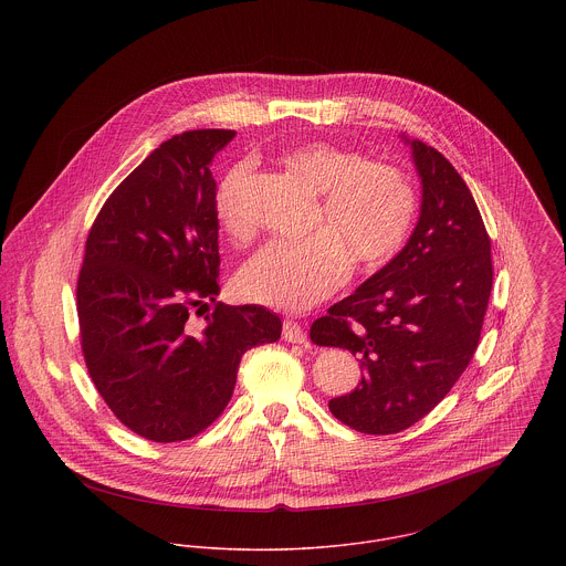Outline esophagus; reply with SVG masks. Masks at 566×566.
I'll list each match as a JSON object with an SVG mask.
<instances>
[{"mask_svg": "<svg viewBox=\"0 0 566 566\" xmlns=\"http://www.w3.org/2000/svg\"><path fill=\"white\" fill-rule=\"evenodd\" d=\"M283 339L292 342V344H303V342H307V333H305L303 324L285 321L283 323Z\"/></svg>", "mask_w": 566, "mask_h": 566, "instance_id": "1", "label": "esophagus"}]
</instances>
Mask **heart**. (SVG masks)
Listing matches in <instances>:
<instances>
[{
  "mask_svg": "<svg viewBox=\"0 0 566 566\" xmlns=\"http://www.w3.org/2000/svg\"><path fill=\"white\" fill-rule=\"evenodd\" d=\"M283 163L318 196L310 238L272 240L238 274L245 301L285 312H303L331 296L355 270L370 272L392 261L407 242L416 218V191L390 165L333 142L292 148ZM250 163L227 169L213 191V213L235 243L254 238L248 207Z\"/></svg>",
  "mask_w": 566,
  "mask_h": 566,
  "instance_id": "heart-1",
  "label": "heart"
}]
</instances>
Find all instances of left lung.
Here are the masks:
<instances>
[{"instance_id":"1","label":"left lung","mask_w":566,"mask_h":566,"mask_svg":"<svg viewBox=\"0 0 566 566\" xmlns=\"http://www.w3.org/2000/svg\"><path fill=\"white\" fill-rule=\"evenodd\" d=\"M420 220L403 250L312 324L321 346L350 350L361 381L328 401L359 433H399L440 403L471 364L492 290L482 213L458 169L411 142Z\"/></svg>"}]
</instances>
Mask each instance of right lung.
Masks as SVG:
<instances>
[{
  "mask_svg": "<svg viewBox=\"0 0 566 566\" xmlns=\"http://www.w3.org/2000/svg\"><path fill=\"white\" fill-rule=\"evenodd\" d=\"M235 130L174 135L106 198L84 243L76 303L86 370L115 418L153 442L205 431L231 401L243 353L281 318L216 303L220 224L209 163ZM211 302L205 329L190 316Z\"/></svg>",
  "mask_w": 566,
  "mask_h": 566,
  "instance_id": "right-lung-1",
  "label": "right lung"
}]
</instances>
